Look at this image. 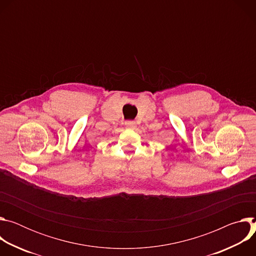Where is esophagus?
I'll return each instance as SVG.
<instances>
[{
    "label": "esophagus",
    "mask_w": 256,
    "mask_h": 256,
    "mask_svg": "<svg viewBox=\"0 0 256 256\" xmlns=\"http://www.w3.org/2000/svg\"><path fill=\"white\" fill-rule=\"evenodd\" d=\"M126 126L128 128H136V122H134V120H128V122H126Z\"/></svg>",
    "instance_id": "1"
}]
</instances>
